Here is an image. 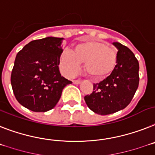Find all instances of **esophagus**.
Wrapping results in <instances>:
<instances>
[{"label":"esophagus","instance_id":"obj_1","mask_svg":"<svg viewBox=\"0 0 155 155\" xmlns=\"http://www.w3.org/2000/svg\"><path fill=\"white\" fill-rule=\"evenodd\" d=\"M80 83H81V80H73V84H80Z\"/></svg>","mask_w":155,"mask_h":155}]
</instances>
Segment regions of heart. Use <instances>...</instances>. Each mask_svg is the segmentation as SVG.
<instances>
[{
  "mask_svg": "<svg viewBox=\"0 0 155 155\" xmlns=\"http://www.w3.org/2000/svg\"><path fill=\"white\" fill-rule=\"evenodd\" d=\"M61 67L67 75H74L84 63V71L94 80L107 77L115 69L117 55L114 49L97 41L77 44L73 53L64 49L61 56Z\"/></svg>",
  "mask_w": 155,
  "mask_h": 155,
  "instance_id": "b5f03b06",
  "label": "heart"
}]
</instances>
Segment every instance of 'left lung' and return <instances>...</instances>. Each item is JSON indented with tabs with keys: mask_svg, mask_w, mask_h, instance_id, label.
<instances>
[{
	"mask_svg": "<svg viewBox=\"0 0 155 155\" xmlns=\"http://www.w3.org/2000/svg\"><path fill=\"white\" fill-rule=\"evenodd\" d=\"M118 49L115 69L102 81L94 84V91L84 97L90 110L108 115L124 110L131 102L139 86V62L128 47L115 41Z\"/></svg>",
	"mask_w": 155,
	"mask_h": 155,
	"instance_id": "8db88e82",
	"label": "left lung"
}]
</instances>
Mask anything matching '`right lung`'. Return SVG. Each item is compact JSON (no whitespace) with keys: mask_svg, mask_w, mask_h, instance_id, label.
<instances>
[{"mask_svg":"<svg viewBox=\"0 0 155 155\" xmlns=\"http://www.w3.org/2000/svg\"><path fill=\"white\" fill-rule=\"evenodd\" d=\"M63 38L46 37L26 45L15 57L11 84L15 98L28 110L46 112L59 102L72 82L61 76L60 58Z\"/></svg>","mask_w":155,"mask_h":155,"instance_id":"right-lung-1","label":"right lung"}]
</instances>
